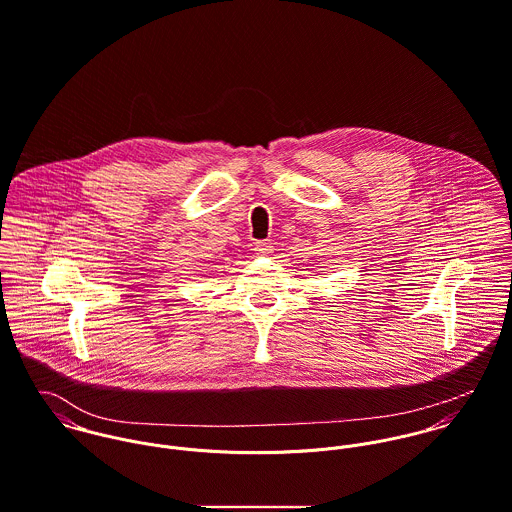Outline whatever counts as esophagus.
<instances>
[{"instance_id": "obj_1", "label": "esophagus", "mask_w": 512, "mask_h": 512, "mask_svg": "<svg viewBox=\"0 0 512 512\" xmlns=\"http://www.w3.org/2000/svg\"><path fill=\"white\" fill-rule=\"evenodd\" d=\"M253 249H255L257 255H271V253H273V243H269V241H257Z\"/></svg>"}]
</instances>
